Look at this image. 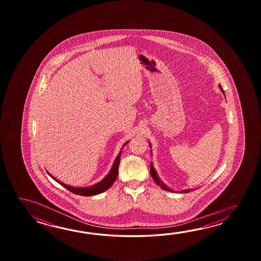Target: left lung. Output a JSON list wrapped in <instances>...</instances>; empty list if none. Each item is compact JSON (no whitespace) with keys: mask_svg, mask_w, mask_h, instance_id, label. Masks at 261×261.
<instances>
[{"mask_svg":"<svg viewBox=\"0 0 261 261\" xmlns=\"http://www.w3.org/2000/svg\"><path fill=\"white\" fill-rule=\"evenodd\" d=\"M219 88H220V89L223 91V89H222V87L220 85H219ZM223 92H224V91H223ZM150 147H151V145H150ZM150 173H151V176H152V178L154 179V181H155V184H156V185H159V186L161 187V189H164V190H167V191H172V189L167 188L166 186L161 182V180H160V178L158 176V174H156V172H155V169H154V167H153L152 162H151V165H150ZM191 190H193V189H186V190H183V191H182V193H189V192H190Z\"/></svg>","mask_w":261,"mask_h":261,"instance_id":"obj_1","label":"left lung"}]
</instances>
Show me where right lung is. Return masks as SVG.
<instances>
[{"mask_svg": "<svg viewBox=\"0 0 261 261\" xmlns=\"http://www.w3.org/2000/svg\"><path fill=\"white\" fill-rule=\"evenodd\" d=\"M128 144V142L126 143ZM126 144L124 145H126ZM123 145V146H124ZM120 156H121V151L119 152V154L117 156V159L115 160V162L113 164L112 167L111 171L110 172L106 175V178H103L100 182L93 185L91 187L89 188H73V187H70L68 185L65 184L61 183V181H59L58 179H56L54 176H52L51 174H49L51 177L53 178L55 181H57L58 183L61 184V186H63L65 189H68L69 191H71L74 194L81 195V196H93V195L100 194L101 192H105L106 190L109 189L112 186V184L114 183L116 181V179L117 177V173H118V166H119V161H120Z\"/></svg>", "mask_w": 261, "mask_h": 261, "instance_id": "right-lung-1", "label": "right lung"}]
</instances>
